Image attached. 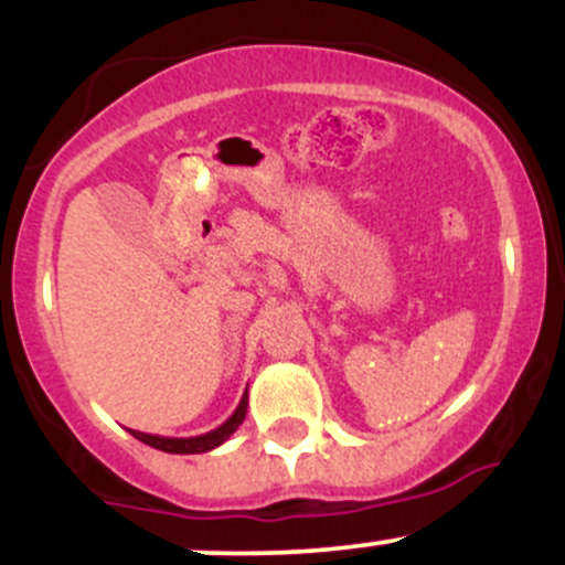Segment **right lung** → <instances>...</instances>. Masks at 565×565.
Returning <instances> with one entry per match:
<instances>
[{
  "label": "right lung",
  "mask_w": 565,
  "mask_h": 565,
  "mask_svg": "<svg viewBox=\"0 0 565 565\" xmlns=\"http://www.w3.org/2000/svg\"><path fill=\"white\" fill-rule=\"evenodd\" d=\"M246 406H249V395L244 393L242 401H238L236 412H233L223 425L215 427V430L204 433V436L164 438V436H151V433H140V430H129V433H132V436L138 440H142V444L153 446V449L167 451V454H204V451L217 449L220 444H225V440H228L233 433L238 430V425H242L244 417H246Z\"/></svg>",
  "instance_id": "add662e5"
}]
</instances>
